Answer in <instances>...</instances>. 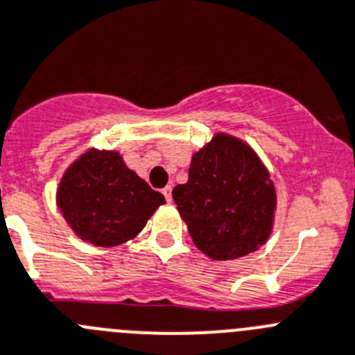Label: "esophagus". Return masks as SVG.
<instances>
[{"label":"esophagus","mask_w":355,"mask_h":355,"mask_svg":"<svg viewBox=\"0 0 355 355\" xmlns=\"http://www.w3.org/2000/svg\"><path fill=\"white\" fill-rule=\"evenodd\" d=\"M162 194H164L166 200L171 201V185H166L164 189H162Z\"/></svg>","instance_id":"esophagus-1"}]
</instances>
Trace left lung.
Returning a JSON list of instances; mask_svg holds the SVG:
<instances>
[{"label": "left lung", "mask_w": 355, "mask_h": 355, "mask_svg": "<svg viewBox=\"0 0 355 355\" xmlns=\"http://www.w3.org/2000/svg\"><path fill=\"white\" fill-rule=\"evenodd\" d=\"M173 201L196 248L212 260H235L257 251L272 232L276 189L254 150L216 134L193 155L189 180Z\"/></svg>", "instance_id": "left-lung-1"}]
</instances>
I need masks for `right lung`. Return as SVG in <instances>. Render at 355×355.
Instances as JSON below:
<instances>
[{
    "label": "right lung",
    "mask_w": 355,
    "mask_h": 355,
    "mask_svg": "<svg viewBox=\"0 0 355 355\" xmlns=\"http://www.w3.org/2000/svg\"><path fill=\"white\" fill-rule=\"evenodd\" d=\"M56 201L78 237L113 248L136 237L164 196L129 170L118 152L90 148L65 171Z\"/></svg>",
    "instance_id": "add662e5"
}]
</instances>
